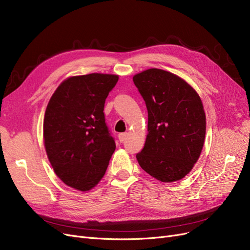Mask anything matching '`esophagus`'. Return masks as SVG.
<instances>
[{"mask_svg":"<svg viewBox=\"0 0 250 250\" xmlns=\"http://www.w3.org/2000/svg\"><path fill=\"white\" fill-rule=\"evenodd\" d=\"M128 134L127 132H123V133H119V135H118V138H119V141L121 142V143H123L127 138H128Z\"/></svg>","mask_w":250,"mask_h":250,"instance_id":"34e87169","label":"esophagus"}]
</instances>
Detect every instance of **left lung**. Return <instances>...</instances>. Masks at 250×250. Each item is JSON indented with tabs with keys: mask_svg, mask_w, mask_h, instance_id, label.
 <instances>
[{
	"mask_svg": "<svg viewBox=\"0 0 250 250\" xmlns=\"http://www.w3.org/2000/svg\"><path fill=\"white\" fill-rule=\"evenodd\" d=\"M146 103L148 134L137 160L163 183L184 178L198 161L206 138V113L199 95L170 72L149 69L133 76Z\"/></svg>",
	"mask_w": 250,
	"mask_h": 250,
	"instance_id": "left-lung-1",
	"label": "left lung"
}]
</instances>
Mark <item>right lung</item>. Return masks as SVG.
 Here are the masks:
<instances>
[{"mask_svg": "<svg viewBox=\"0 0 250 250\" xmlns=\"http://www.w3.org/2000/svg\"><path fill=\"white\" fill-rule=\"evenodd\" d=\"M118 80L117 75L98 73L70 77L48 103L44 148L56 175L76 190L89 191L99 183L115 152L103 110Z\"/></svg>", "mask_w": 250, "mask_h": 250, "instance_id": "1", "label": "right lung"}]
</instances>
